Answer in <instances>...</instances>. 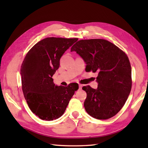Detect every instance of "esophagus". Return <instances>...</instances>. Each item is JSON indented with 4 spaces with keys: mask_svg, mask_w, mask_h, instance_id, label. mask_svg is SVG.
Here are the masks:
<instances>
[{
    "mask_svg": "<svg viewBox=\"0 0 148 148\" xmlns=\"http://www.w3.org/2000/svg\"><path fill=\"white\" fill-rule=\"evenodd\" d=\"M82 87H83V85L82 84H79V90H81V88H82Z\"/></svg>",
    "mask_w": 148,
    "mask_h": 148,
    "instance_id": "1",
    "label": "esophagus"
}]
</instances>
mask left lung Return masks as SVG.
Listing matches in <instances>:
<instances>
[{"label":"left lung","instance_id":"1","mask_svg":"<svg viewBox=\"0 0 148 148\" xmlns=\"http://www.w3.org/2000/svg\"><path fill=\"white\" fill-rule=\"evenodd\" d=\"M86 62V72H98V87L84 86V106L88 114L98 119L115 116L130 93L132 69L127 55L114 44L102 39L79 40L72 46Z\"/></svg>","mask_w":148,"mask_h":148}]
</instances>
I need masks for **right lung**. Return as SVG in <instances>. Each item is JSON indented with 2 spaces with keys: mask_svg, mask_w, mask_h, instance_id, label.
<instances>
[{
  "mask_svg": "<svg viewBox=\"0 0 148 148\" xmlns=\"http://www.w3.org/2000/svg\"><path fill=\"white\" fill-rule=\"evenodd\" d=\"M77 38L47 37L36 43L27 53L21 66V88L32 112L43 120L51 121L64 114L77 83L56 86L52 78L60 60Z\"/></svg>",
  "mask_w": 148,
  "mask_h": 148,
  "instance_id": "obj_1",
  "label": "right lung"
}]
</instances>
